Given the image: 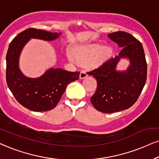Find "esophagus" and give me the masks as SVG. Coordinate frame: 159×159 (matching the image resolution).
Masks as SVG:
<instances>
[{
  "label": "esophagus",
  "mask_w": 159,
  "mask_h": 159,
  "mask_svg": "<svg viewBox=\"0 0 159 159\" xmlns=\"http://www.w3.org/2000/svg\"><path fill=\"white\" fill-rule=\"evenodd\" d=\"M88 76V73H87L85 70H81L80 73V79H84L85 78Z\"/></svg>",
  "instance_id": "1"
}]
</instances>
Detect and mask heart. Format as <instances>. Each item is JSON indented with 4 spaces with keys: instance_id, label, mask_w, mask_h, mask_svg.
<instances>
[{
    "instance_id": "1",
    "label": "heart",
    "mask_w": 159,
    "mask_h": 159,
    "mask_svg": "<svg viewBox=\"0 0 159 159\" xmlns=\"http://www.w3.org/2000/svg\"><path fill=\"white\" fill-rule=\"evenodd\" d=\"M111 54V49L104 48L101 44H90L75 48L68 57L73 62L85 63L91 61L93 64L99 65L104 62Z\"/></svg>"
}]
</instances>
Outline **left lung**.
Returning <instances> with one entry per match:
<instances>
[{"instance_id":"left-lung-1","label":"left lung","mask_w":159,"mask_h":159,"mask_svg":"<svg viewBox=\"0 0 159 159\" xmlns=\"http://www.w3.org/2000/svg\"><path fill=\"white\" fill-rule=\"evenodd\" d=\"M108 37L122 50L88 74L97 82V90L91 98L93 106L103 113H114L129 108L137 101L146 84L147 63L141 42L133 35L119 31ZM125 57L129 58L131 65L126 71H117L118 62Z\"/></svg>"}]
</instances>
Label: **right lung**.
<instances>
[{
    "label": "right lung",
    "mask_w": 159,
    "mask_h": 159,
    "mask_svg": "<svg viewBox=\"0 0 159 159\" xmlns=\"http://www.w3.org/2000/svg\"><path fill=\"white\" fill-rule=\"evenodd\" d=\"M60 34L29 28L16 36L9 44L6 55V83L17 102L26 109L34 111L54 109L68 84L79 79L80 72H70L61 68H50L42 76L30 79L19 68L20 53L30 39L52 41Z\"/></svg>",
    "instance_id": "add662e5"
}]
</instances>
